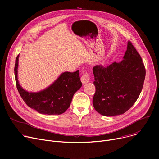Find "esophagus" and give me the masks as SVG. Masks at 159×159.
<instances>
[{"label": "esophagus", "instance_id": "esophagus-1", "mask_svg": "<svg viewBox=\"0 0 159 159\" xmlns=\"http://www.w3.org/2000/svg\"><path fill=\"white\" fill-rule=\"evenodd\" d=\"M81 81L83 84H86V83L88 82L89 81V75L88 73H85L84 75H83L81 77Z\"/></svg>", "mask_w": 159, "mask_h": 159}]
</instances>
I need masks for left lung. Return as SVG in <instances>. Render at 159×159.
Returning a JSON list of instances; mask_svg holds the SVG:
<instances>
[{
  "mask_svg": "<svg viewBox=\"0 0 159 159\" xmlns=\"http://www.w3.org/2000/svg\"><path fill=\"white\" fill-rule=\"evenodd\" d=\"M93 72V107L106 116L121 115L130 109L141 93L146 76L142 58L129 40L122 61L105 67L97 65Z\"/></svg>",
  "mask_w": 159,
  "mask_h": 159,
  "instance_id": "obj_1",
  "label": "left lung"
}]
</instances>
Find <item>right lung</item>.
I'll return each instance as SVG.
<instances>
[{
	"instance_id": "obj_1",
	"label": "right lung",
	"mask_w": 159,
	"mask_h": 159,
	"mask_svg": "<svg viewBox=\"0 0 159 159\" xmlns=\"http://www.w3.org/2000/svg\"><path fill=\"white\" fill-rule=\"evenodd\" d=\"M19 56L15 60V77L16 88L24 101L30 107L41 114L60 115L64 113L70 107L73 95L82 86L79 71L64 72L46 89L37 93L28 92L19 83Z\"/></svg>"
}]
</instances>
